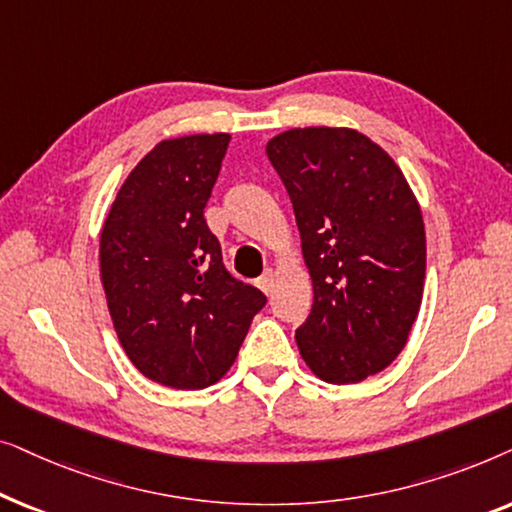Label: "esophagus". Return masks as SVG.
<instances>
[{
    "label": "esophagus",
    "mask_w": 512,
    "mask_h": 512,
    "mask_svg": "<svg viewBox=\"0 0 512 512\" xmlns=\"http://www.w3.org/2000/svg\"><path fill=\"white\" fill-rule=\"evenodd\" d=\"M258 289H261L265 296H272V289H275V272H263V275L258 277Z\"/></svg>",
    "instance_id": "1"
}]
</instances>
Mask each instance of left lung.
<instances>
[{
  "label": "left lung",
  "instance_id": "8db88e82",
  "mask_svg": "<svg viewBox=\"0 0 512 512\" xmlns=\"http://www.w3.org/2000/svg\"><path fill=\"white\" fill-rule=\"evenodd\" d=\"M293 202L314 300L296 331L307 366L331 384L380 373L422 305V209L384 149L349 128H296L265 146Z\"/></svg>",
  "mask_w": 512,
  "mask_h": 512
}]
</instances>
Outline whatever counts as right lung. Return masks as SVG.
Segmentation results:
<instances>
[{"mask_svg": "<svg viewBox=\"0 0 512 512\" xmlns=\"http://www.w3.org/2000/svg\"><path fill=\"white\" fill-rule=\"evenodd\" d=\"M230 135L165 139L118 191L100 237L116 335L139 373L205 389L233 366L268 298L235 279L205 221Z\"/></svg>", "mask_w": 512, "mask_h": 512, "instance_id": "1", "label": "right lung"}]
</instances>
